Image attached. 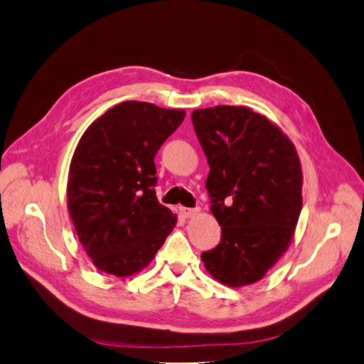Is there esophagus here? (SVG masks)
Instances as JSON below:
<instances>
[{"label":"esophagus","mask_w":364,"mask_h":364,"mask_svg":"<svg viewBox=\"0 0 364 364\" xmlns=\"http://www.w3.org/2000/svg\"><path fill=\"white\" fill-rule=\"evenodd\" d=\"M180 210H181V213H183V217H186V218L195 217V215H197V213L200 212L198 208H181Z\"/></svg>","instance_id":"esophagus-1"}]
</instances>
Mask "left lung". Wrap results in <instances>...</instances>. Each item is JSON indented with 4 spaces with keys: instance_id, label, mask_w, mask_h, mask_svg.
Segmentation results:
<instances>
[{
    "instance_id": "obj_1",
    "label": "left lung",
    "mask_w": 364,
    "mask_h": 364,
    "mask_svg": "<svg viewBox=\"0 0 364 364\" xmlns=\"http://www.w3.org/2000/svg\"><path fill=\"white\" fill-rule=\"evenodd\" d=\"M192 124L210 167V212L221 226L220 245L201 259L223 284H252L294 237L303 206L300 160L282 129L243 106L193 110Z\"/></svg>"
}]
</instances>
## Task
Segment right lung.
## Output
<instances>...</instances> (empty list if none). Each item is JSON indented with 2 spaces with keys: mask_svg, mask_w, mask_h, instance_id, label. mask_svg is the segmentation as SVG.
<instances>
[{
  "mask_svg": "<svg viewBox=\"0 0 364 364\" xmlns=\"http://www.w3.org/2000/svg\"><path fill=\"white\" fill-rule=\"evenodd\" d=\"M184 110L123 101L87 127L72 156L68 208L92 263L117 277L139 272L173 229L176 217L155 193L158 149Z\"/></svg>",
  "mask_w": 364,
  "mask_h": 364,
  "instance_id": "obj_1",
  "label": "right lung"
}]
</instances>
